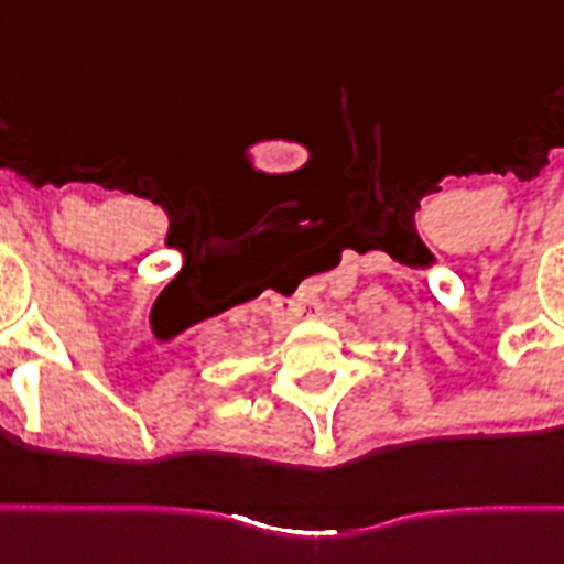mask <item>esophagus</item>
Instances as JSON below:
<instances>
[{
    "instance_id": "1",
    "label": "esophagus",
    "mask_w": 564,
    "mask_h": 564,
    "mask_svg": "<svg viewBox=\"0 0 564 564\" xmlns=\"http://www.w3.org/2000/svg\"><path fill=\"white\" fill-rule=\"evenodd\" d=\"M301 315H306V318H315L318 315V304H295L292 306V318H301Z\"/></svg>"
}]
</instances>
